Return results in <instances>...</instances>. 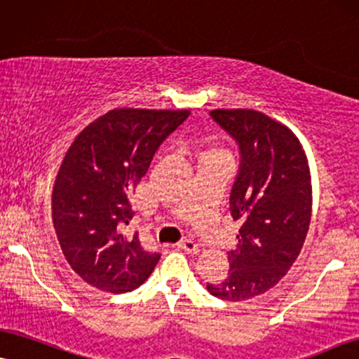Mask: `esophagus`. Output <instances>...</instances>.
Returning <instances> with one entry per match:
<instances>
[{
  "instance_id": "1",
  "label": "esophagus",
  "mask_w": 359,
  "mask_h": 359,
  "mask_svg": "<svg viewBox=\"0 0 359 359\" xmlns=\"http://www.w3.org/2000/svg\"><path fill=\"white\" fill-rule=\"evenodd\" d=\"M177 247H179L180 250L190 253V255H195V253H198V245L192 242V240H182V242L177 243Z\"/></svg>"
}]
</instances>
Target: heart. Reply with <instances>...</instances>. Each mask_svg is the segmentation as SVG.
<instances>
[{
	"instance_id": "heart-1",
	"label": "heart",
	"mask_w": 359,
	"mask_h": 359,
	"mask_svg": "<svg viewBox=\"0 0 359 359\" xmlns=\"http://www.w3.org/2000/svg\"><path fill=\"white\" fill-rule=\"evenodd\" d=\"M205 157H225V154L224 152H208L202 158H205Z\"/></svg>"
}]
</instances>
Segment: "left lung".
Here are the masks:
<instances>
[{
  "label": "left lung",
  "mask_w": 359,
  "mask_h": 359,
  "mask_svg": "<svg viewBox=\"0 0 359 359\" xmlns=\"http://www.w3.org/2000/svg\"><path fill=\"white\" fill-rule=\"evenodd\" d=\"M210 117L238 146L230 213L240 220L230 271L207 283L213 297L242 302L269 292L300 255L311 217V177L300 140L258 111L217 109Z\"/></svg>",
  "instance_id": "left-lung-1"
}]
</instances>
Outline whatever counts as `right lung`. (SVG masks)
Returning <instances> with one entry per match:
<instances>
[{
  "instance_id": "1",
  "label": "right lung",
  "mask_w": 359,
  "mask_h": 359,
  "mask_svg": "<svg viewBox=\"0 0 359 359\" xmlns=\"http://www.w3.org/2000/svg\"><path fill=\"white\" fill-rule=\"evenodd\" d=\"M189 111L114 109L89 124L67 151L53 189V224L71 269L90 287L109 293L139 288L156 269L133 219L129 194L147 174L161 144Z\"/></svg>"
}]
</instances>
